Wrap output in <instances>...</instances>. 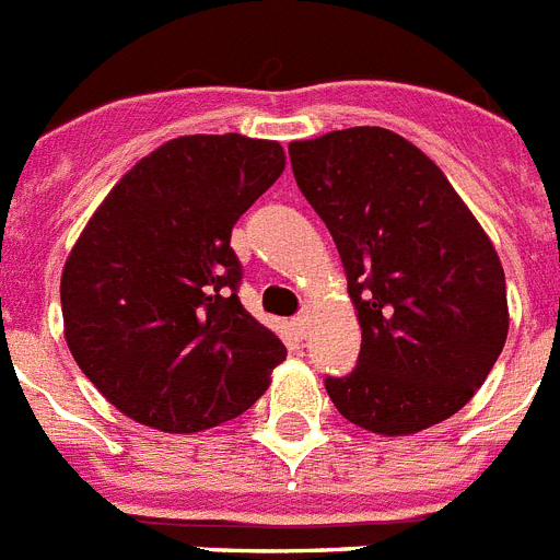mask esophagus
Here are the masks:
<instances>
[{"mask_svg": "<svg viewBox=\"0 0 560 560\" xmlns=\"http://www.w3.org/2000/svg\"><path fill=\"white\" fill-rule=\"evenodd\" d=\"M293 329H295V335H299V338H304V335H307V329H310V315L307 313L295 315Z\"/></svg>", "mask_w": 560, "mask_h": 560, "instance_id": "obj_1", "label": "esophagus"}]
</instances>
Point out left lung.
Segmentation results:
<instances>
[{
	"label": "left lung",
	"mask_w": 560,
	"mask_h": 560,
	"mask_svg": "<svg viewBox=\"0 0 560 560\" xmlns=\"http://www.w3.org/2000/svg\"><path fill=\"white\" fill-rule=\"evenodd\" d=\"M295 183L347 270L361 354L327 377L340 415L402 436L456 415L508 340V287L493 242L415 143L354 126L290 143Z\"/></svg>",
	"instance_id": "8db88e82"
}]
</instances>
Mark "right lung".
<instances>
[{
    "label": "right lung",
    "instance_id": "obj_1",
    "mask_svg": "<svg viewBox=\"0 0 560 560\" xmlns=\"http://www.w3.org/2000/svg\"><path fill=\"white\" fill-rule=\"evenodd\" d=\"M284 172L276 140L186 135L106 194L61 273L65 338L126 417L194 434L240 417L287 349L242 307L231 231Z\"/></svg>",
    "mask_w": 560,
    "mask_h": 560
}]
</instances>
